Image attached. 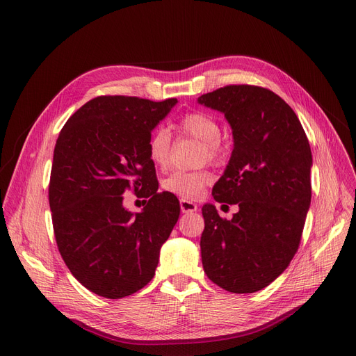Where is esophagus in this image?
<instances>
[{
  "label": "esophagus",
  "instance_id": "1",
  "mask_svg": "<svg viewBox=\"0 0 356 356\" xmlns=\"http://www.w3.org/2000/svg\"><path fill=\"white\" fill-rule=\"evenodd\" d=\"M179 206H181V211L182 213H193L197 211V204H194L193 201L188 200H179Z\"/></svg>",
  "mask_w": 356,
  "mask_h": 356
}]
</instances>
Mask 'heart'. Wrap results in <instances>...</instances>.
<instances>
[{
    "label": "heart",
    "instance_id": "heart-1",
    "mask_svg": "<svg viewBox=\"0 0 356 356\" xmlns=\"http://www.w3.org/2000/svg\"><path fill=\"white\" fill-rule=\"evenodd\" d=\"M177 127L185 136L201 142V158L204 161H220L225 156V145L220 140L222 129L211 114L204 111L187 113L179 118ZM147 154L152 163L158 168L168 166L171 158V134L165 127H158L150 134ZM211 179V174L206 169L193 172L177 171L162 181V188L182 200H197Z\"/></svg>",
    "mask_w": 356,
    "mask_h": 356
}]
</instances>
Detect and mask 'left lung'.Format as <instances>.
I'll return each mask as SVG.
<instances>
[{"mask_svg":"<svg viewBox=\"0 0 356 356\" xmlns=\"http://www.w3.org/2000/svg\"><path fill=\"white\" fill-rule=\"evenodd\" d=\"M198 103L223 113L232 127V156L211 194L239 206L232 220L202 207V268L226 291L255 293L284 273L300 246L312 201L309 139L293 108L268 88L227 86Z\"/></svg>","mask_w":356,"mask_h":356,"instance_id":"8db88e82","label":"left lung"}]
</instances>
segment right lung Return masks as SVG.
<instances>
[{
	"label": "right lung",
	"instance_id": "obj_1",
	"mask_svg": "<svg viewBox=\"0 0 356 356\" xmlns=\"http://www.w3.org/2000/svg\"><path fill=\"white\" fill-rule=\"evenodd\" d=\"M177 103L101 95L59 133L49 182L55 239L72 275L97 296L114 300L142 290L178 222L179 201L158 193L147 154L152 130ZM126 191L149 198L140 213L124 209Z\"/></svg>",
	"mask_w": 356,
	"mask_h": 356
}]
</instances>
